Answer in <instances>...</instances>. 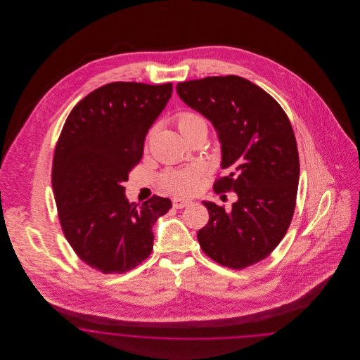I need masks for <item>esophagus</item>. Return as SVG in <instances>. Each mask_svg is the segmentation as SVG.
Returning <instances> with one entry per match:
<instances>
[{"label": "esophagus", "mask_w": 360, "mask_h": 360, "mask_svg": "<svg viewBox=\"0 0 360 360\" xmlns=\"http://www.w3.org/2000/svg\"><path fill=\"white\" fill-rule=\"evenodd\" d=\"M190 204H191V201L185 200V198H172V206H174L175 209H182V207L188 206Z\"/></svg>", "instance_id": "esophagus-1"}]
</instances>
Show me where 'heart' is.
Instances as JSON below:
<instances>
[{"label": "heart", "mask_w": 360, "mask_h": 360, "mask_svg": "<svg viewBox=\"0 0 360 360\" xmlns=\"http://www.w3.org/2000/svg\"><path fill=\"white\" fill-rule=\"evenodd\" d=\"M176 127L182 136L191 140L201 134L207 132V125L202 116L194 112H181L176 116ZM200 170L197 167H188L179 172H172L163 176V188L174 194H190L198 185Z\"/></svg>", "instance_id": "1"}]
</instances>
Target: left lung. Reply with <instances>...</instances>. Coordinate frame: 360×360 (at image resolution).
I'll return each mask as SVG.
<instances>
[{"label":"left lung","mask_w":360,"mask_h":360,"mask_svg":"<svg viewBox=\"0 0 360 360\" xmlns=\"http://www.w3.org/2000/svg\"><path fill=\"white\" fill-rule=\"evenodd\" d=\"M176 93L217 131L228 174L213 188L238 195L229 212L202 201L209 221L200 245L225 267H248L273 252L294 213L300 159L290 121L269 93L238 75L179 82Z\"/></svg>","instance_id":"1"}]
</instances>
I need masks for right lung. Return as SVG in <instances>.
Instances as JSON below:
<instances>
[{"mask_svg":"<svg viewBox=\"0 0 360 360\" xmlns=\"http://www.w3.org/2000/svg\"><path fill=\"white\" fill-rule=\"evenodd\" d=\"M172 93V84L101 86L74 106L60 132L52 165L60 225L75 254L103 274L150 257L155 221L172 207L158 195L129 202L122 186Z\"/></svg>","mask_w":360,"mask_h":360,"instance_id":"obj_1","label":"right lung"}]
</instances>
